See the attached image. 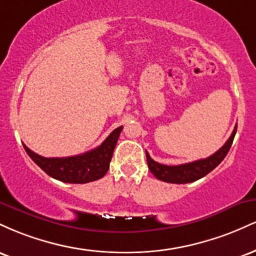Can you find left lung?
Segmentation results:
<instances>
[{"mask_svg":"<svg viewBox=\"0 0 256 256\" xmlns=\"http://www.w3.org/2000/svg\"><path fill=\"white\" fill-rule=\"evenodd\" d=\"M237 126H234V131H232L230 138L226 140V143L218 152H214L210 156L201 158V160L192 161L189 164H183V165L178 166H167L158 164L150 158V155L146 152V162L150 172L158 178V180L167 182V183H174V184H185L192 183V182L198 180V179L204 177L210 172H212L216 166L224 160L228 150H230L232 142H234V134H236Z\"/></svg>","mask_w":256,"mask_h":256,"instance_id":"left-lung-1","label":"left lung"}]
</instances>
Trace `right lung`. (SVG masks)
I'll return each instance as SVG.
<instances>
[{"label": "right lung", "instance_id": "obj_1", "mask_svg": "<svg viewBox=\"0 0 256 256\" xmlns=\"http://www.w3.org/2000/svg\"><path fill=\"white\" fill-rule=\"evenodd\" d=\"M122 126H119L101 146L84 154L68 158H44L24 144L28 155L50 177L72 184H85L98 180L107 173Z\"/></svg>", "mask_w": 256, "mask_h": 256}]
</instances>
